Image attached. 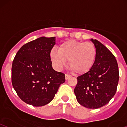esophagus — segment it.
<instances>
[{"instance_id":"esophagus-1","label":"esophagus","mask_w":127,"mask_h":127,"mask_svg":"<svg viewBox=\"0 0 127 127\" xmlns=\"http://www.w3.org/2000/svg\"><path fill=\"white\" fill-rule=\"evenodd\" d=\"M70 77H71V76L69 75H68V74L65 75V78H66V80H68Z\"/></svg>"}]
</instances>
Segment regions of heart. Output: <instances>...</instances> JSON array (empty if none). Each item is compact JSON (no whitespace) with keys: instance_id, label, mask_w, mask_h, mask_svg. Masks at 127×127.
Here are the masks:
<instances>
[{"instance_id":"1","label":"heart","mask_w":127,"mask_h":127,"mask_svg":"<svg viewBox=\"0 0 127 127\" xmlns=\"http://www.w3.org/2000/svg\"><path fill=\"white\" fill-rule=\"evenodd\" d=\"M96 56L97 50L94 44L74 40L63 42L58 50L54 48L50 53L52 62L57 70L65 67L69 60V67L77 74L89 72L94 64Z\"/></svg>"}]
</instances>
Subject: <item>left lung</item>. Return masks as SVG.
<instances>
[{
  "instance_id": "8db88e82",
  "label": "left lung",
  "mask_w": 127,
  "mask_h": 127,
  "mask_svg": "<svg viewBox=\"0 0 127 127\" xmlns=\"http://www.w3.org/2000/svg\"><path fill=\"white\" fill-rule=\"evenodd\" d=\"M97 50L93 67L77 77L74 89L77 102L90 109L102 107L115 95L119 74L115 57L100 42L91 39Z\"/></svg>"
}]
</instances>
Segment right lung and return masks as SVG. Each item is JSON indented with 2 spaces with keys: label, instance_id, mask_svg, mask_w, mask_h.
I'll return each instance as SVG.
<instances>
[{
  "label": "right lung",
  "instance_id": "right-lung-1",
  "mask_svg": "<svg viewBox=\"0 0 127 127\" xmlns=\"http://www.w3.org/2000/svg\"><path fill=\"white\" fill-rule=\"evenodd\" d=\"M55 38L41 37L22 46L12 64V85L23 102L42 106L54 98L65 75L53 70L50 53Z\"/></svg>",
  "mask_w": 127,
  "mask_h": 127
}]
</instances>
